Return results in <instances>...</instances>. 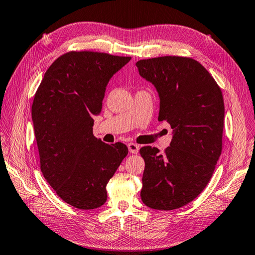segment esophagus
Listing matches in <instances>:
<instances>
[{
    "instance_id": "obj_1",
    "label": "esophagus",
    "mask_w": 255,
    "mask_h": 255,
    "mask_svg": "<svg viewBox=\"0 0 255 255\" xmlns=\"http://www.w3.org/2000/svg\"><path fill=\"white\" fill-rule=\"evenodd\" d=\"M128 149H129L130 153H132V154H137V153L139 152V145L135 143H129Z\"/></svg>"
}]
</instances>
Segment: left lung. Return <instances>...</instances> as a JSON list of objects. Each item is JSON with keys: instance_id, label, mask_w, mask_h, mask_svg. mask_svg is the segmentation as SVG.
I'll use <instances>...</instances> for the list:
<instances>
[{"instance_id": "8db88e82", "label": "left lung", "mask_w": 255, "mask_h": 255, "mask_svg": "<svg viewBox=\"0 0 255 255\" xmlns=\"http://www.w3.org/2000/svg\"><path fill=\"white\" fill-rule=\"evenodd\" d=\"M135 65L158 93V121L173 129L164 154L157 147L140 149L145 163L141 200L154 210H176L197 198L214 173L223 147V94L193 58L162 56Z\"/></svg>"}]
</instances>
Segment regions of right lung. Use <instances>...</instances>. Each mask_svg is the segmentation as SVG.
<instances>
[{
  "label": "right lung",
  "instance_id": "add662e5",
  "mask_svg": "<svg viewBox=\"0 0 255 255\" xmlns=\"http://www.w3.org/2000/svg\"><path fill=\"white\" fill-rule=\"evenodd\" d=\"M131 57L68 52L53 62L34 94L31 116L40 168L49 185L76 209L92 210L108 199L106 185L128 147L93 135L110 79Z\"/></svg>",
  "mask_w": 255,
  "mask_h": 255
}]
</instances>
